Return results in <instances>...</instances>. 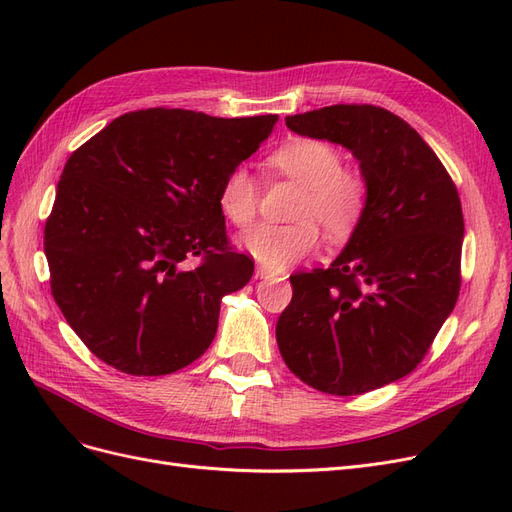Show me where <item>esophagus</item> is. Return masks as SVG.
<instances>
[{
    "label": "esophagus",
    "mask_w": 512,
    "mask_h": 512,
    "mask_svg": "<svg viewBox=\"0 0 512 512\" xmlns=\"http://www.w3.org/2000/svg\"><path fill=\"white\" fill-rule=\"evenodd\" d=\"M269 275V271L267 269H262V267H258L256 269V277H267Z\"/></svg>",
    "instance_id": "34e87169"
}]
</instances>
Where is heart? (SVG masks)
Segmentation results:
<instances>
[{
	"instance_id": "obj_1",
	"label": "heart",
	"mask_w": 512,
	"mask_h": 512,
	"mask_svg": "<svg viewBox=\"0 0 512 512\" xmlns=\"http://www.w3.org/2000/svg\"><path fill=\"white\" fill-rule=\"evenodd\" d=\"M269 166L277 175L303 188L297 224H260L239 239L243 250L262 267L284 269L318 247V228L333 241L348 239L361 224L367 209L369 183L361 170L342 166L339 149L320 138L297 136L277 147L269 156ZM258 181L250 170L239 166L224 177L218 205L235 226L252 224L258 211Z\"/></svg>"
}]
</instances>
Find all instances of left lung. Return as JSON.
<instances>
[{
  "label": "left lung",
  "instance_id": "1",
  "mask_svg": "<svg viewBox=\"0 0 512 512\" xmlns=\"http://www.w3.org/2000/svg\"><path fill=\"white\" fill-rule=\"evenodd\" d=\"M286 126L350 149L369 198L331 267L290 275L277 346L292 374L314 389L369 393L416 369L453 312L461 200L421 134L386 108L335 104L286 117Z\"/></svg>",
  "mask_w": 512,
  "mask_h": 512
}]
</instances>
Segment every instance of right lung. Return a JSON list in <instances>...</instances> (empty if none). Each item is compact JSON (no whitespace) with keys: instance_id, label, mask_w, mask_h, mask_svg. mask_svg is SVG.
<instances>
[{"instance_id":"obj_1","label":"right lung","mask_w":512,"mask_h":512,"mask_svg":"<svg viewBox=\"0 0 512 512\" xmlns=\"http://www.w3.org/2000/svg\"><path fill=\"white\" fill-rule=\"evenodd\" d=\"M275 121L145 108L68 158L44 254L55 303L100 361L166 376L211 346L222 297L254 273V260L228 243L220 185Z\"/></svg>"}]
</instances>
